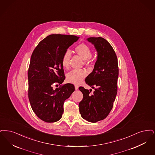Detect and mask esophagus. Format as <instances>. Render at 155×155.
I'll list each match as a JSON object with an SVG mask.
<instances>
[{
  "instance_id": "34e87169",
  "label": "esophagus",
  "mask_w": 155,
  "mask_h": 155,
  "mask_svg": "<svg viewBox=\"0 0 155 155\" xmlns=\"http://www.w3.org/2000/svg\"><path fill=\"white\" fill-rule=\"evenodd\" d=\"M74 87H75L76 90H78V88H79V86L78 85H74Z\"/></svg>"
}]
</instances>
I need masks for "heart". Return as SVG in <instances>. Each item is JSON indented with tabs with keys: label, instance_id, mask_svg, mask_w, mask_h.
Masks as SVG:
<instances>
[{
	"label": "heart",
	"instance_id": "1",
	"mask_svg": "<svg viewBox=\"0 0 155 155\" xmlns=\"http://www.w3.org/2000/svg\"><path fill=\"white\" fill-rule=\"evenodd\" d=\"M75 52L78 54L81 58L84 60L85 64H88L91 62L92 51L91 48L85 43H81L74 48ZM71 54L69 51H67L63 54L61 64L65 69L69 67ZM87 76L86 71L83 69H74L68 73L67 79L68 82L73 84H79Z\"/></svg>",
	"mask_w": 155,
	"mask_h": 155
}]
</instances>
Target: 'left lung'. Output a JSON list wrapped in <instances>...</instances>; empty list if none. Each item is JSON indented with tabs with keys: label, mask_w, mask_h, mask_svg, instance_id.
I'll use <instances>...</instances> for the list:
<instances>
[{
	"label": "left lung",
	"mask_w": 155,
	"mask_h": 155,
	"mask_svg": "<svg viewBox=\"0 0 155 155\" xmlns=\"http://www.w3.org/2000/svg\"><path fill=\"white\" fill-rule=\"evenodd\" d=\"M87 41L94 45L98 53L94 69L85 79L94 91L91 93V89L79 87L83 98L79 107L84 119L95 123L105 119L113 108L117 92L119 68L116 54L108 41L101 37L89 38Z\"/></svg>",
	"instance_id": "obj_1"
}]
</instances>
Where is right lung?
<instances>
[{
  "instance_id": "obj_1",
  "label": "right lung",
  "mask_w": 155,
  "mask_h": 155,
  "mask_svg": "<svg viewBox=\"0 0 155 155\" xmlns=\"http://www.w3.org/2000/svg\"><path fill=\"white\" fill-rule=\"evenodd\" d=\"M74 35L53 34L35 47L28 72V98L31 108L43 121H58L64 103L75 90L74 84H61L65 79L61 59L68 47L78 40ZM54 84L61 86L54 90Z\"/></svg>"
}]
</instances>
